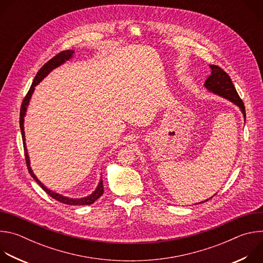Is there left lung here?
<instances>
[{"label": "left lung", "mask_w": 263, "mask_h": 263, "mask_svg": "<svg viewBox=\"0 0 263 263\" xmlns=\"http://www.w3.org/2000/svg\"><path fill=\"white\" fill-rule=\"evenodd\" d=\"M210 68H211V73H210V76L206 79L204 86L207 88L208 91H210L214 95H217L223 99H227L230 102H232L234 105H236L242 112L243 119L246 122V108H245L243 102L239 98V96L231 81L230 76L223 69L218 67L217 65L211 64ZM208 200L209 199H207L206 201H203L202 203L207 202Z\"/></svg>", "instance_id": "8db88e82"}]
</instances>
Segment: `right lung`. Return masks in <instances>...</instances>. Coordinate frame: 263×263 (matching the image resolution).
I'll return each mask as SVG.
<instances>
[{
  "label": "right lung",
  "instance_id": "obj_1",
  "mask_svg": "<svg viewBox=\"0 0 263 263\" xmlns=\"http://www.w3.org/2000/svg\"><path fill=\"white\" fill-rule=\"evenodd\" d=\"M74 51L73 50H66V51H62L60 52L59 54H57L55 57H53L52 59H50L40 70L39 72L36 73V76L33 80V83L27 93V96L25 97L23 103H22V107H21V112H20V127H21V131H22V137H23V142H24V149H25V156H26V162H27V167H28V171L31 175V177L40 184V186L42 187V189L48 194L50 195L53 199L63 203V204H67V205H90L92 204L95 201H97L104 193V187H103V180L101 179L96 191L90 194L89 196L87 197H84V198H80V199H73V198H68V197H65V196H62L60 194H57L55 192H52L51 190H49L48 187H46L39 179H37V177L34 175L31 166H30V158H29V155H28V149H27V146H26V138H25V131H24V121H25V116H26V112H27V107L29 105V102H30V99L34 92V89H35V86L37 84H40L42 82V80L44 78H46L48 74L56 67L60 66L61 64H63L65 61L69 60L72 55H73Z\"/></svg>",
  "mask_w": 263,
  "mask_h": 263
}]
</instances>
